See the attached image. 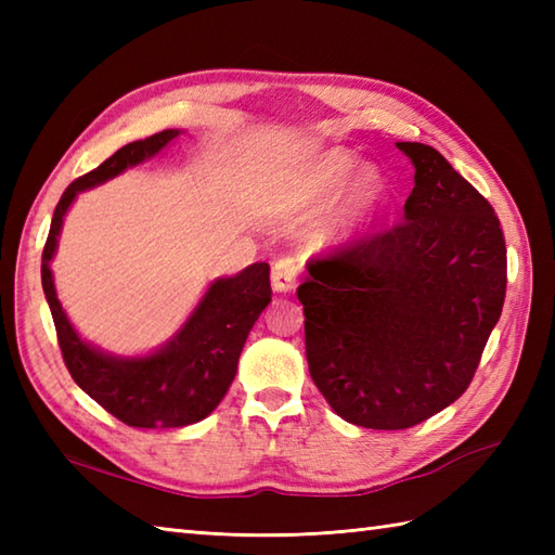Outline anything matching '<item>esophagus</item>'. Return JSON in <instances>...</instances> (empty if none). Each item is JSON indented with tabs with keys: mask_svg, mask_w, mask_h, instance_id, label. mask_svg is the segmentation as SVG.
I'll return each instance as SVG.
<instances>
[{
	"mask_svg": "<svg viewBox=\"0 0 555 555\" xmlns=\"http://www.w3.org/2000/svg\"><path fill=\"white\" fill-rule=\"evenodd\" d=\"M271 286H274L276 293H288L298 286L296 259H291V257L276 259L274 267H271Z\"/></svg>",
	"mask_w": 555,
	"mask_h": 555,
	"instance_id": "34e87169",
	"label": "esophagus"
}]
</instances>
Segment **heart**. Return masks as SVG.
<instances>
[{
	"label": "heart",
	"mask_w": 555,
	"mask_h": 555,
	"mask_svg": "<svg viewBox=\"0 0 555 555\" xmlns=\"http://www.w3.org/2000/svg\"><path fill=\"white\" fill-rule=\"evenodd\" d=\"M348 150H326L298 176V193L310 207H324L337 193L336 209L328 223V241L348 243L372 229L388 203L393 188L379 167H362Z\"/></svg>",
	"instance_id": "b5f03b06"
}]
</instances>
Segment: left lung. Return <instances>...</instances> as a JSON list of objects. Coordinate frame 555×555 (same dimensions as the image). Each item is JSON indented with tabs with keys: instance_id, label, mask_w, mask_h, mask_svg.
<instances>
[{
	"instance_id": "obj_1",
	"label": "left lung",
	"mask_w": 555,
	"mask_h": 555,
	"mask_svg": "<svg viewBox=\"0 0 555 555\" xmlns=\"http://www.w3.org/2000/svg\"><path fill=\"white\" fill-rule=\"evenodd\" d=\"M396 145L415 167L403 223L310 259L298 286L312 382L367 429L415 427L465 393L508 281L489 199L441 152Z\"/></svg>"
}]
</instances>
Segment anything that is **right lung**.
Returning <instances> with one entry per match:
<instances>
[{
    "mask_svg": "<svg viewBox=\"0 0 555 555\" xmlns=\"http://www.w3.org/2000/svg\"><path fill=\"white\" fill-rule=\"evenodd\" d=\"M181 131H162L116 150L98 169L70 183L54 209L42 250V288L56 326L59 348L74 382L128 427L173 429L205 420L238 370V358L257 317L271 300L269 264L257 262L241 274L217 279L193 314L167 346L145 358H116L82 340L56 298L50 262L64 215L80 191L114 179L128 167L155 157Z\"/></svg>",
    "mask_w": 555,
    "mask_h": 555,
    "instance_id": "add662e5",
    "label": "right lung"
}]
</instances>
